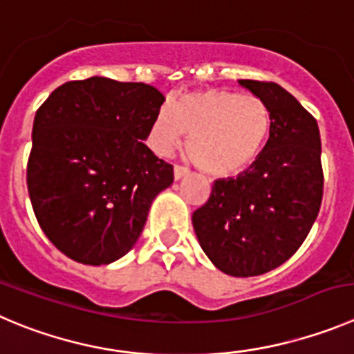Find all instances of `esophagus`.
Returning a JSON list of instances; mask_svg holds the SVG:
<instances>
[{"label": "esophagus", "instance_id": "1", "mask_svg": "<svg viewBox=\"0 0 354 354\" xmlns=\"http://www.w3.org/2000/svg\"><path fill=\"white\" fill-rule=\"evenodd\" d=\"M188 173H190V171H188L187 167H183V166H174V180H181V178L187 176Z\"/></svg>", "mask_w": 354, "mask_h": 354}]
</instances>
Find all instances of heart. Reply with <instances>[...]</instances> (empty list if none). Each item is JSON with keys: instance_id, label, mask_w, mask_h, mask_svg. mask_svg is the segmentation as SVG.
Instances as JSON below:
<instances>
[{"instance_id": "b5f03b06", "label": "heart", "mask_w": 354, "mask_h": 354, "mask_svg": "<svg viewBox=\"0 0 354 354\" xmlns=\"http://www.w3.org/2000/svg\"><path fill=\"white\" fill-rule=\"evenodd\" d=\"M270 111L252 94L234 91L190 92L162 110L151 127V143L169 153L188 136V153L214 176H234L260 157L270 136Z\"/></svg>"}]
</instances>
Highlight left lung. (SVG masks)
Here are the masks:
<instances>
[{"label": "left lung", "mask_w": 354, "mask_h": 354, "mask_svg": "<svg viewBox=\"0 0 354 354\" xmlns=\"http://www.w3.org/2000/svg\"><path fill=\"white\" fill-rule=\"evenodd\" d=\"M239 85L269 108V141L244 173L214 181L192 223L216 269L250 277L285 263L311 230L323 199L322 140L315 117L281 85Z\"/></svg>", "instance_id": "obj_1"}]
</instances>
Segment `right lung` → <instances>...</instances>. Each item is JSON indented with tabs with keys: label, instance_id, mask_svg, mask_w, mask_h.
I'll use <instances>...</instances> for the list:
<instances>
[{
	"label": "right lung",
	"instance_id": "right-lung-1",
	"mask_svg": "<svg viewBox=\"0 0 354 354\" xmlns=\"http://www.w3.org/2000/svg\"><path fill=\"white\" fill-rule=\"evenodd\" d=\"M164 95L104 77L66 82L38 108L28 162L36 220L75 262L106 266L140 239L173 166L143 143Z\"/></svg>",
	"mask_w": 354,
	"mask_h": 354
}]
</instances>
